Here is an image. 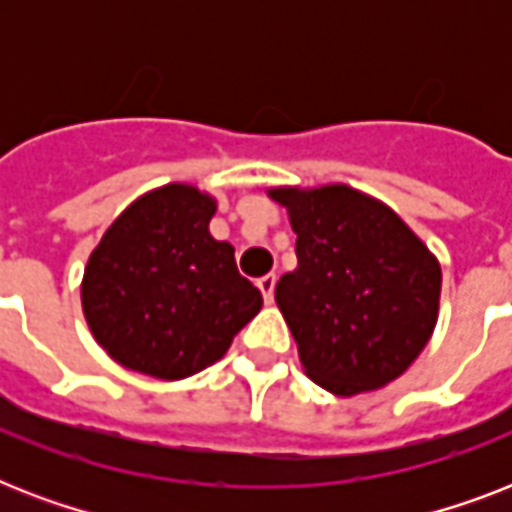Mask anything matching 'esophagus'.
Instances as JSON below:
<instances>
[{
    "label": "esophagus",
    "instance_id": "obj_1",
    "mask_svg": "<svg viewBox=\"0 0 512 512\" xmlns=\"http://www.w3.org/2000/svg\"><path fill=\"white\" fill-rule=\"evenodd\" d=\"M257 287H260V292H263V300L268 305L273 303V287H276V276L273 273H268V276H263V279H257Z\"/></svg>",
    "mask_w": 512,
    "mask_h": 512
}]
</instances>
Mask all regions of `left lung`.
Instances as JSON below:
<instances>
[{"label":"left lung","mask_w":512,"mask_h":512,"mask_svg":"<svg viewBox=\"0 0 512 512\" xmlns=\"http://www.w3.org/2000/svg\"><path fill=\"white\" fill-rule=\"evenodd\" d=\"M268 196L297 233V268L276 284V305L305 374L345 398L401 377L436 329V255L388 204L350 185Z\"/></svg>","instance_id":"1"}]
</instances>
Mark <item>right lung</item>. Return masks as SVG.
Segmentation results:
<instances>
[{
	"label": "right lung",
	"mask_w": 512,
	"mask_h": 512,
	"mask_svg": "<svg viewBox=\"0 0 512 512\" xmlns=\"http://www.w3.org/2000/svg\"><path fill=\"white\" fill-rule=\"evenodd\" d=\"M217 201L188 183L143 193L92 249L82 311L92 337L132 372L183 380L225 356L263 308L228 241L209 233Z\"/></svg>",
	"instance_id": "right-lung-1"
}]
</instances>
